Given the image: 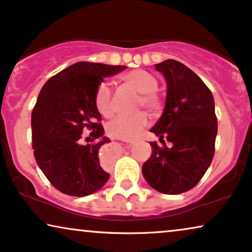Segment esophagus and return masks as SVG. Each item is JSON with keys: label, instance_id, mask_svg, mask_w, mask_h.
Wrapping results in <instances>:
<instances>
[{"label": "esophagus", "instance_id": "esophagus-1", "mask_svg": "<svg viewBox=\"0 0 252 252\" xmlns=\"http://www.w3.org/2000/svg\"><path fill=\"white\" fill-rule=\"evenodd\" d=\"M121 144L117 142H110L105 144L101 149H100V160L101 162L110 163L120 156Z\"/></svg>", "mask_w": 252, "mask_h": 252}]
</instances>
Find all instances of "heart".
Instances as JSON below:
<instances>
[{"label":"heart","mask_w":252,"mask_h":252,"mask_svg":"<svg viewBox=\"0 0 252 252\" xmlns=\"http://www.w3.org/2000/svg\"><path fill=\"white\" fill-rule=\"evenodd\" d=\"M121 82L128 89L139 93L136 109H146L151 115H158L163 106V99L158 91V78L144 69H136L121 76ZM94 103L98 112L105 117H112L114 109L113 91L107 83H100L94 93ZM149 116L144 110L133 115L119 116L107 126V133L112 138L135 140L149 126Z\"/></svg>","instance_id":"1"}]
</instances>
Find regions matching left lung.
<instances>
[{
	"label": "left lung",
	"mask_w": 252,
	"mask_h": 252,
	"mask_svg": "<svg viewBox=\"0 0 252 252\" xmlns=\"http://www.w3.org/2000/svg\"><path fill=\"white\" fill-rule=\"evenodd\" d=\"M156 69L166 78L167 98L151 131L162 145L151 143L152 156L143 165V175L153 189L179 194L192 189L212 162L218 132L214 99L205 83L183 63L166 60Z\"/></svg>",
	"instance_id": "1"
}]
</instances>
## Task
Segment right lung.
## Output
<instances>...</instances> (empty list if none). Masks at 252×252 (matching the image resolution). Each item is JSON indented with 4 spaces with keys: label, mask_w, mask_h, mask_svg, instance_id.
Listing matches in <instances>:
<instances>
[{
    "label": "right lung",
    "mask_w": 252,
    "mask_h": 252,
    "mask_svg": "<svg viewBox=\"0 0 252 252\" xmlns=\"http://www.w3.org/2000/svg\"><path fill=\"white\" fill-rule=\"evenodd\" d=\"M126 68L78 62L42 86L31 116L33 154L47 180L62 193L89 196L108 181L109 174L100 166L99 150L109 139L102 137L94 93L105 77ZM86 129L92 131L90 144L82 143L88 139L82 136Z\"/></svg>",
    "instance_id": "right-lung-1"
}]
</instances>
